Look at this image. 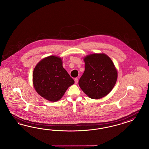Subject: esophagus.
Here are the masks:
<instances>
[{"instance_id":"34e87169","label":"esophagus","mask_w":149,"mask_h":149,"mask_svg":"<svg viewBox=\"0 0 149 149\" xmlns=\"http://www.w3.org/2000/svg\"><path fill=\"white\" fill-rule=\"evenodd\" d=\"M74 81H75V83L76 84H77L78 83V81H79V80H78V79H77V78H75V80H74Z\"/></svg>"}]
</instances>
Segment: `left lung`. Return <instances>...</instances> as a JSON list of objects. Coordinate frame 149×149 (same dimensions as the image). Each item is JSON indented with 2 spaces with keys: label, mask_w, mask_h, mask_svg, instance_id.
Here are the masks:
<instances>
[{
  "label": "left lung",
  "mask_w": 149,
  "mask_h": 149,
  "mask_svg": "<svg viewBox=\"0 0 149 149\" xmlns=\"http://www.w3.org/2000/svg\"><path fill=\"white\" fill-rule=\"evenodd\" d=\"M85 72L79 85L81 90L92 99L103 98L112 90L117 81V72L112 60L104 54L86 56Z\"/></svg>",
  "instance_id": "left-lung-1"
}]
</instances>
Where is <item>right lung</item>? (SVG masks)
I'll return each mask as SVG.
<instances>
[{"mask_svg":"<svg viewBox=\"0 0 149 149\" xmlns=\"http://www.w3.org/2000/svg\"><path fill=\"white\" fill-rule=\"evenodd\" d=\"M62 59L54 56L45 57L36 64L33 72L36 92L50 102L61 99L74 80L63 68Z\"/></svg>","mask_w":149,"mask_h":149,"instance_id":"obj_1","label":"right lung"}]
</instances>
